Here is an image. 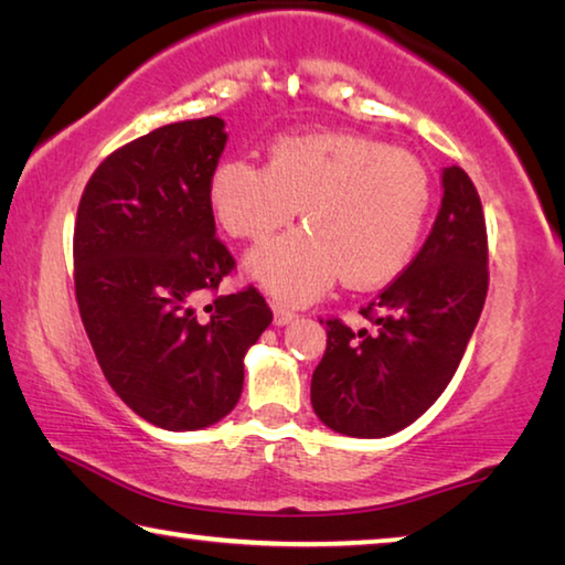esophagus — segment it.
<instances>
[{
    "label": "esophagus",
    "instance_id": "obj_1",
    "mask_svg": "<svg viewBox=\"0 0 565 565\" xmlns=\"http://www.w3.org/2000/svg\"><path fill=\"white\" fill-rule=\"evenodd\" d=\"M294 317H296V313L291 309H286V306H281V303L274 306V323H276V327H286V323L294 321Z\"/></svg>",
    "mask_w": 565,
    "mask_h": 565
}]
</instances>
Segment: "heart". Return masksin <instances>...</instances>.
Masks as SVG:
<instances>
[{
  "label": "heart",
  "instance_id": "heart-1",
  "mask_svg": "<svg viewBox=\"0 0 565 565\" xmlns=\"http://www.w3.org/2000/svg\"><path fill=\"white\" fill-rule=\"evenodd\" d=\"M209 199L226 234L262 244L301 209L303 228L248 256V271L289 303L319 299L341 274L376 289L406 269L424 234L434 189L424 161L361 134H289L269 164L226 159Z\"/></svg>",
  "mask_w": 565,
  "mask_h": 565
}]
</instances>
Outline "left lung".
I'll list each match as a JSON object with an SVG mask.
<instances>
[{"mask_svg": "<svg viewBox=\"0 0 565 565\" xmlns=\"http://www.w3.org/2000/svg\"><path fill=\"white\" fill-rule=\"evenodd\" d=\"M489 291L483 206L461 167L444 169V199L416 259L363 306L369 329L327 319V351L311 406L329 428L381 438L406 428L444 394ZM323 323V319H321Z\"/></svg>", "mask_w": 565, "mask_h": 565, "instance_id": "obj_1", "label": "left lung"}]
</instances>
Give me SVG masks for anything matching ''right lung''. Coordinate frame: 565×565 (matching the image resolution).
<instances>
[{
    "label": "right lung",
    "instance_id": "right-lung-1",
    "mask_svg": "<svg viewBox=\"0 0 565 565\" xmlns=\"http://www.w3.org/2000/svg\"><path fill=\"white\" fill-rule=\"evenodd\" d=\"M226 147L218 117L129 141L84 186L74 224V291L109 386L169 431L224 418L244 386V353L269 327L264 296H218L236 269L216 236L209 184ZM214 292L204 312L199 292Z\"/></svg>",
    "mask_w": 565,
    "mask_h": 565
}]
</instances>
